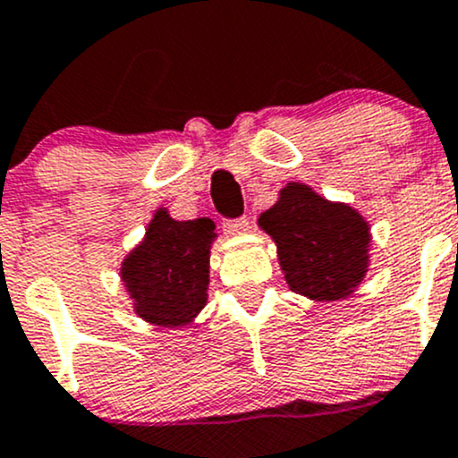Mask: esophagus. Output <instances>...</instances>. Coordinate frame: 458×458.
I'll list each match as a JSON object with an SVG mask.
<instances>
[{"mask_svg":"<svg viewBox=\"0 0 458 458\" xmlns=\"http://www.w3.org/2000/svg\"><path fill=\"white\" fill-rule=\"evenodd\" d=\"M248 228H250V224H248L246 216H239V219H225L224 221V230L228 234H242V233H246Z\"/></svg>","mask_w":458,"mask_h":458,"instance_id":"obj_1","label":"esophagus"}]
</instances>
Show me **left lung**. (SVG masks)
<instances>
[{
  "mask_svg": "<svg viewBox=\"0 0 458 458\" xmlns=\"http://www.w3.org/2000/svg\"><path fill=\"white\" fill-rule=\"evenodd\" d=\"M276 243L290 290L315 301H339L363 281L370 228L354 208L327 201L310 186L288 183L259 216Z\"/></svg>",
  "mask_w": 458,
  "mask_h": 458,
  "instance_id": "1",
  "label": "left lung"
}]
</instances>
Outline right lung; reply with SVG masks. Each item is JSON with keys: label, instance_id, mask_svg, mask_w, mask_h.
Returning a JSON list of instances; mask_svg holds the SVG:
<instances>
[{"label": "right lung", "instance_id": "right-lung-1", "mask_svg": "<svg viewBox=\"0 0 458 458\" xmlns=\"http://www.w3.org/2000/svg\"><path fill=\"white\" fill-rule=\"evenodd\" d=\"M210 219L174 221L159 208L146 239L122 263V279L143 321L161 327H182L206 306Z\"/></svg>", "mask_w": 458, "mask_h": 458}]
</instances>
